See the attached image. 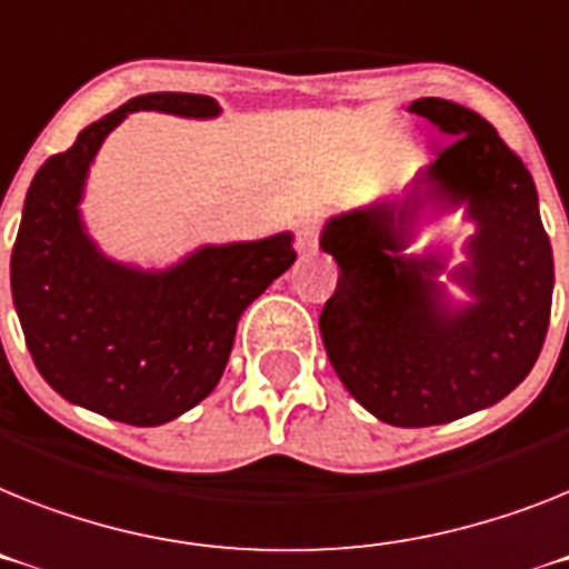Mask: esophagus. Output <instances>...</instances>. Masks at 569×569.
<instances>
[{"label":"esophagus","mask_w":569,"mask_h":569,"mask_svg":"<svg viewBox=\"0 0 569 569\" xmlns=\"http://www.w3.org/2000/svg\"><path fill=\"white\" fill-rule=\"evenodd\" d=\"M318 240H321V228L303 226L298 231V251L309 254V251H315V248H318Z\"/></svg>","instance_id":"34e87169"}]
</instances>
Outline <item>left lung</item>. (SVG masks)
Segmentation results:
<instances>
[{"label": "left lung", "instance_id": "left-lung-1", "mask_svg": "<svg viewBox=\"0 0 569 569\" xmlns=\"http://www.w3.org/2000/svg\"><path fill=\"white\" fill-rule=\"evenodd\" d=\"M410 112L448 132L425 181L439 202H469L477 222L457 271L475 303L448 309L437 257H402L413 204L379 202L336 217L321 248L338 262L321 338L343 388L399 428L455 422L512 393L536 367L552 309V248L532 173L498 130L455 100L419 98Z\"/></svg>", "mask_w": 569, "mask_h": 569}]
</instances>
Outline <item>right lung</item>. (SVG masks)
<instances>
[{"label": "right lung", "instance_id": "obj_1", "mask_svg": "<svg viewBox=\"0 0 569 569\" xmlns=\"http://www.w3.org/2000/svg\"><path fill=\"white\" fill-rule=\"evenodd\" d=\"M138 109L219 112L208 94H138L51 156L28 188L11 292L33 365L57 393L114 422L152 428L217 388L240 315L298 254L289 233L208 246L152 274L100 254L78 213L86 170L100 141Z\"/></svg>", "mask_w": 569, "mask_h": 569}]
</instances>
